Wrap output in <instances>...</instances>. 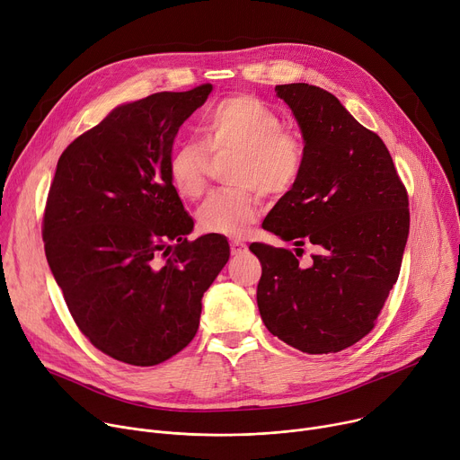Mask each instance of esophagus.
Masks as SVG:
<instances>
[{
  "label": "esophagus",
  "mask_w": 460,
  "mask_h": 460,
  "mask_svg": "<svg viewBox=\"0 0 460 460\" xmlns=\"http://www.w3.org/2000/svg\"><path fill=\"white\" fill-rule=\"evenodd\" d=\"M230 252H232V256H239V254L246 252V244L243 241H230Z\"/></svg>",
  "instance_id": "34e87169"
}]
</instances>
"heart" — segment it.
Listing matches in <instances>:
<instances>
[{"instance_id":"heart-1","label":"heart","mask_w":460,"mask_h":460,"mask_svg":"<svg viewBox=\"0 0 460 460\" xmlns=\"http://www.w3.org/2000/svg\"><path fill=\"white\" fill-rule=\"evenodd\" d=\"M202 144L181 141L169 155L167 176L182 199H199L208 186L211 155H235L228 181L235 188L211 193L197 209V223L208 234L241 237L263 214V196L288 195L305 167L302 136L252 93H234L206 111Z\"/></svg>"}]
</instances>
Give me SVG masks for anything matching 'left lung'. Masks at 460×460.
<instances>
[{
    "mask_svg": "<svg viewBox=\"0 0 460 460\" xmlns=\"http://www.w3.org/2000/svg\"><path fill=\"white\" fill-rule=\"evenodd\" d=\"M305 141L300 182L263 228L295 241L296 254L252 243L261 261L258 307L267 330L304 353H335L361 341L398 281L409 235V195L383 139L341 101L305 83L278 84ZM317 246L309 266L297 258Z\"/></svg>",
    "mask_w": 460,
    "mask_h": 460,
    "instance_id": "1",
    "label": "left lung"
}]
</instances>
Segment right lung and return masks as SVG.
Segmentation results:
<instances>
[{
    "mask_svg": "<svg viewBox=\"0 0 460 460\" xmlns=\"http://www.w3.org/2000/svg\"><path fill=\"white\" fill-rule=\"evenodd\" d=\"M211 84L121 104L60 155L42 237L83 335L102 353L153 367L199 330L202 295L230 258L223 235L188 241L193 219L167 176L181 125Z\"/></svg>",
    "mask_w": 460,
    "mask_h": 460,
    "instance_id": "1",
    "label": "right lung"
}]
</instances>
